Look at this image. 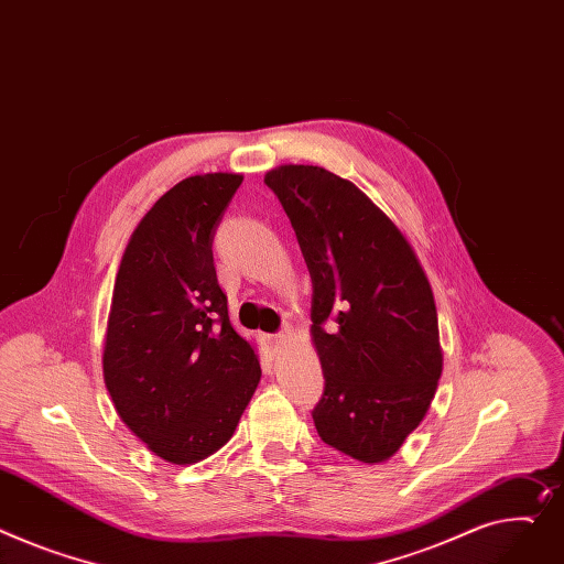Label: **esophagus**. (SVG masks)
Returning <instances> with one entry per match:
<instances>
[{
	"label": "esophagus",
	"instance_id": "34e87169",
	"mask_svg": "<svg viewBox=\"0 0 564 564\" xmlns=\"http://www.w3.org/2000/svg\"><path fill=\"white\" fill-rule=\"evenodd\" d=\"M285 340H288V335L285 333H274V335H268V345H270V349L276 354L283 345H285Z\"/></svg>",
	"mask_w": 564,
	"mask_h": 564
}]
</instances>
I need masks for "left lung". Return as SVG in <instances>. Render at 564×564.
<instances>
[{
	"instance_id": "1",
	"label": "left lung",
	"mask_w": 564,
	"mask_h": 564,
	"mask_svg": "<svg viewBox=\"0 0 564 564\" xmlns=\"http://www.w3.org/2000/svg\"><path fill=\"white\" fill-rule=\"evenodd\" d=\"M265 183L313 281L311 335L324 371L315 429L354 460L386 463L426 417L442 373L431 283L397 224L351 181L281 165Z\"/></svg>"
}]
</instances>
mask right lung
I'll list each match as a JSON object with an SVG mask.
<instances>
[{"label": "right lung", "mask_w": 564, "mask_h": 564, "mask_svg": "<svg viewBox=\"0 0 564 564\" xmlns=\"http://www.w3.org/2000/svg\"><path fill=\"white\" fill-rule=\"evenodd\" d=\"M240 183L229 172L176 183L140 219L112 290L106 390L129 431L172 465L227 444L260 381L213 262L215 229Z\"/></svg>", "instance_id": "add662e5"}]
</instances>
